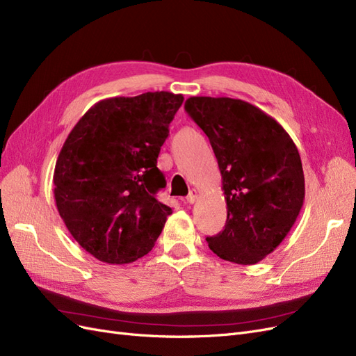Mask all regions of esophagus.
<instances>
[{
  "label": "esophagus",
  "mask_w": 356,
  "mask_h": 356,
  "mask_svg": "<svg viewBox=\"0 0 356 356\" xmlns=\"http://www.w3.org/2000/svg\"><path fill=\"white\" fill-rule=\"evenodd\" d=\"M197 197H199V191H197V190H191L190 195L187 196V203L193 204V203H195V202L197 200Z\"/></svg>",
  "instance_id": "34e87169"
}]
</instances>
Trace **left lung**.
Returning <instances> with one entry per match:
<instances>
[{"label": "left lung", "mask_w": 356, "mask_h": 356, "mask_svg": "<svg viewBox=\"0 0 356 356\" xmlns=\"http://www.w3.org/2000/svg\"><path fill=\"white\" fill-rule=\"evenodd\" d=\"M184 108L218 160L227 221L207 238L225 261L255 264L293 227L305 200L298 149L275 118L241 99L191 96Z\"/></svg>", "instance_id": "1"}]
</instances>
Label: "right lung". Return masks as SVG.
Masks as SVG:
<instances>
[{
	"mask_svg": "<svg viewBox=\"0 0 356 356\" xmlns=\"http://www.w3.org/2000/svg\"><path fill=\"white\" fill-rule=\"evenodd\" d=\"M182 95L147 92L95 104L56 160L55 200L67 229L99 261L127 264L153 250L172 209L157 168Z\"/></svg>",
	"mask_w": 356,
	"mask_h": 356,
	"instance_id": "add662e5",
	"label": "right lung"
}]
</instances>
